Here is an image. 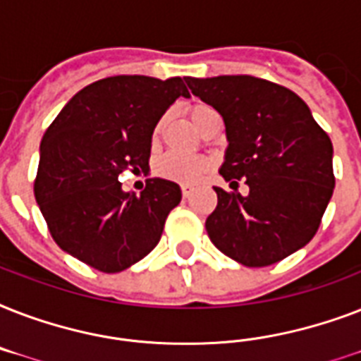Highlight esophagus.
Instances as JSON below:
<instances>
[{
	"mask_svg": "<svg viewBox=\"0 0 361 361\" xmlns=\"http://www.w3.org/2000/svg\"><path fill=\"white\" fill-rule=\"evenodd\" d=\"M181 195H183V198H189L192 195V189L189 185H183L181 187Z\"/></svg>",
	"mask_w": 361,
	"mask_h": 361,
	"instance_id": "obj_1",
	"label": "esophagus"
}]
</instances>
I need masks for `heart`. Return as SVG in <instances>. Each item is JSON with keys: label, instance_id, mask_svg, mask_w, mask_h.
Returning a JSON list of instances; mask_svg holds the SVG:
<instances>
[{"label": "heart", "instance_id": "1", "mask_svg": "<svg viewBox=\"0 0 361 361\" xmlns=\"http://www.w3.org/2000/svg\"><path fill=\"white\" fill-rule=\"evenodd\" d=\"M187 114L200 130L209 123L212 118H217V112L206 103H191L187 106ZM161 127H163V121L155 125L153 136H159ZM212 169H214V163L208 157L178 155V153H169V155L159 159L157 164H155L157 176H161L164 180L174 181V183H180V185H197L212 172Z\"/></svg>", "mask_w": 361, "mask_h": 361}]
</instances>
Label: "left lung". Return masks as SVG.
Masks as SVG:
<instances>
[{
  "instance_id": "obj_1",
  "label": "left lung",
  "mask_w": 361,
  "mask_h": 361,
  "mask_svg": "<svg viewBox=\"0 0 361 361\" xmlns=\"http://www.w3.org/2000/svg\"><path fill=\"white\" fill-rule=\"evenodd\" d=\"M192 95L212 104L228 147L215 187L217 208L206 219L209 240L232 260L264 268L313 240L336 187L334 146L311 110L288 87L249 75L192 78ZM243 177L250 195L241 197Z\"/></svg>"
}]
</instances>
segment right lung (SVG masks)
I'll return each mask as SVG.
<instances>
[{"mask_svg":"<svg viewBox=\"0 0 361 361\" xmlns=\"http://www.w3.org/2000/svg\"><path fill=\"white\" fill-rule=\"evenodd\" d=\"M180 95L189 97L180 76H109L80 90L50 123L33 191L54 241L71 257L118 274L157 245L180 185L149 178L136 195L118 178L149 169L153 129Z\"/></svg>","mask_w":361,"mask_h":361,"instance_id":"right-lung-1","label":"right lung"}]
</instances>
